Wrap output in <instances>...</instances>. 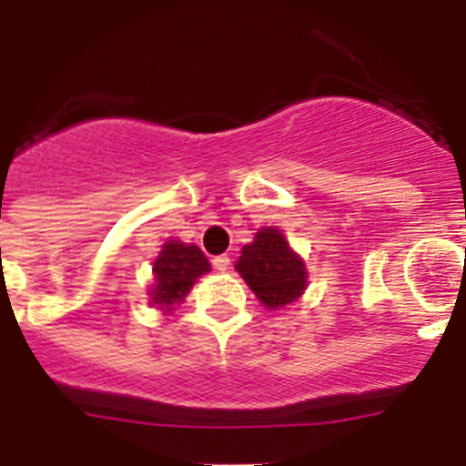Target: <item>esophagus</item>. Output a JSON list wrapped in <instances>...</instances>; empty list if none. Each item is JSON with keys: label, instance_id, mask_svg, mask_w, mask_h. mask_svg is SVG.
I'll return each mask as SVG.
<instances>
[{"label": "esophagus", "instance_id": "34e87169", "mask_svg": "<svg viewBox=\"0 0 466 466\" xmlns=\"http://www.w3.org/2000/svg\"><path fill=\"white\" fill-rule=\"evenodd\" d=\"M212 266L217 270H228L230 268V258L226 257V254H221V257H214L212 258Z\"/></svg>", "mask_w": 466, "mask_h": 466}]
</instances>
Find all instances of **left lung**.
<instances>
[{
	"label": "left lung",
	"mask_w": 466,
	"mask_h": 466,
	"mask_svg": "<svg viewBox=\"0 0 466 466\" xmlns=\"http://www.w3.org/2000/svg\"><path fill=\"white\" fill-rule=\"evenodd\" d=\"M236 268L263 306L273 310L296 300L306 289V266L275 228H261L252 245L242 247Z\"/></svg>",
	"instance_id": "left-lung-1"
}]
</instances>
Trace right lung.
<instances>
[{
  "mask_svg": "<svg viewBox=\"0 0 466 466\" xmlns=\"http://www.w3.org/2000/svg\"><path fill=\"white\" fill-rule=\"evenodd\" d=\"M209 270V261L196 245L170 240L154 263V289L151 303L172 310L179 303L200 275Z\"/></svg>",
  "mask_w": 466,
  "mask_h": 466,
  "instance_id": "1",
  "label": "right lung"
}]
</instances>
